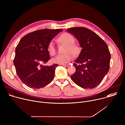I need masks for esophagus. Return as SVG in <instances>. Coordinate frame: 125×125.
I'll return each mask as SVG.
<instances>
[{
    "mask_svg": "<svg viewBox=\"0 0 125 125\" xmlns=\"http://www.w3.org/2000/svg\"><path fill=\"white\" fill-rule=\"evenodd\" d=\"M62 66H65V67H67V66H68L69 65L68 64H62Z\"/></svg>",
    "mask_w": 125,
    "mask_h": 125,
    "instance_id": "1",
    "label": "esophagus"
}]
</instances>
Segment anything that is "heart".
I'll use <instances>...</instances> for the list:
<instances>
[{
  "label": "heart",
  "instance_id": "1",
  "mask_svg": "<svg viewBox=\"0 0 125 125\" xmlns=\"http://www.w3.org/2000/svg\"><path fill=\"white\" fill-rule=\"evenodd\" d=\"M58 41L61 44L66 45L64 54H59L52 60L53 63L63 64L71 61L74 56L78 55L81 51L79 46L75 44V38L71 34L64 33L58 38ZM48 51L50 55H53L56 52V49L52 41H51L48 45Z\"/></svg>",
  "mask_w": 125,
  "mask_h": 125
}]
</instances>
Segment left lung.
Wrapping results in <instances>:
<instances>
[{
  "label": "left lung",
  "mask_w": 125,
  "mask_h": 125,
  "mask_svg": "<svg viewBox=\"0 0 125 125\" xmlns=\"http://www.w3.org/2000/svg\"><path fill=\"white\" fill-rule=\"evenodd\" d=\"M67 31L77 38L82 48L73 64L76 71L71 79L82 88H95L109 70L111 54L108 47L97 34L85 27L71 28Z\"/></svg>",
  "instance_id": "1"
}]
</instances>
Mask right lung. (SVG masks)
<instances>
[{
  "mask_svg": "<svg viewBox=\"0 0 125 125\" xmlns=\"http://www.w3.org/2000/svg\"><path fill=\"white\" fill-rule=\"evenodd\" d=\"M62 29H45L24 36L15 49L13 61L17 75L31 88H43L53 80L55 70L59 65L43 66L50 59L48 45Z\"/></svg>",
  "mask_w": 125,
  "mask_h": 125,
  "instance_id": "obj_1",
  "label": "right lung"
}]
</instances>
